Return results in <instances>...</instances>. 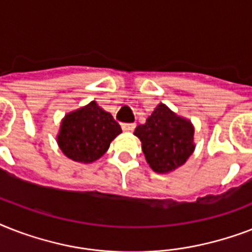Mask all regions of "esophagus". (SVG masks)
Returning a JSON list of instances; mask_svg holds the SVG:
<instances>
[{"mask_svg":"<svg viewBox=\"0 0 252 252\" xmlns=\"http://www.w3.org/2000/svg\"><path fill=\"white\" fill-rule=\"evenodd\" d=\"M122 128L124 132H133L136 124L134 123H124V124H122Z\"/></svg>","mask_w":252,"mask_h":252,"instance_id":"esophagus-1","label":"esophagus"}]
</instances>
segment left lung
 <instances>
[{
  "label": "left lung",
  "instance_id": "1",
  "mask_svg": "<svg viewBox=\"0 0 252 252\" xmlns=\"http://www.w3.org/2000/svg\"><path fill=\"white\" fill-rule=\"evenodd\" d=\"M152 170L168 174L186 163L195 150V126L186 118L159 103L153 114L134 129Z\"/></svg>",
  "mask_w": 252,
  "mask_h": 252
}]
</instances>
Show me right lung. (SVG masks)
I'll list each match as a JSON object with an SVG mask.
<instances>
[{"instance_id": "right-lung-1", "label": "right lung", "mask_w": 252, "mask_h": 252, "mask_svg": "<svg viewBox=\"0 0 252 252\" xmlns=\"http://www.w3.org/2000/svg\"><path fill=\"white\" fill-rule=\"evenodd\" d=\"M120 133L122 128L112 115L93 100L65 115L57 133V145L72 161L93 163Z\"/></svg>"}]
</instances>
